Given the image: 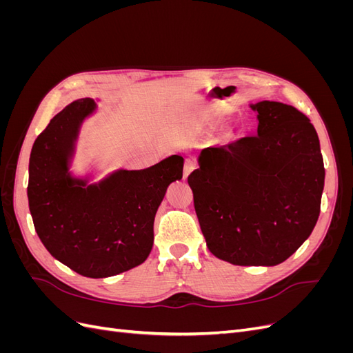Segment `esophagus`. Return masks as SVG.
<instances>
[{
    "label": "esophagus",
    "mask_w": 353,
    "mask_h": 353,
    "mask_svg": "<svg viewBox=\"0 0 353 353\" xmlns=\"http://www.w3.org/2000/svg\"><path fill=\"white\" fill-rule=\"evenodd\" d=\"M196 169V162L193 159H187L185 163H184V178L187 179L188 175L193 172V170Z\"/></svg>",
    "instance_id": "34e87169"
}]
</instances>
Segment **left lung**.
Wrapping results in <instances>:
<instances>
[{"label": "left lung", "mask_w": 353, "mask_h": 353, "mask_svg": "<svg viewBox=\"0 0 353 353\" xmlns=\"http://www.w3.org/2000/svg\"><path fill=\"white\" fill-rule=\"evenodd\" d=\"M249 108L258 113V135L203 148L188 184L212 254L234 265L274 266L311 236L325 170L305 114L268 100Z\"/></svg>", "instance_id": "8db88e82"}]
</instances>
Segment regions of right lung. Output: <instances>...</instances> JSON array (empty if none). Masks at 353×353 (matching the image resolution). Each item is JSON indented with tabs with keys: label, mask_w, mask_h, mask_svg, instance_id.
I'll list each match as a JSON object with an SVG mask.
<instances>
[{
	"label": "right lung",
	"mask_w": 353,
	"mask_h": 353,
	"mask_svg": "<svg viewBox=\"0 0 353 353\" xmlns=\"http://www.w3.org/2000/svg\"><path fill=\"white\" fill-rule=\"evenodd\" d=\"M97 103L82 99L52 117L29 159L28 200L38 237L63 265L90 279L113 276L143 263L154 240V216L169 184L183 178L172 154L145 169L100 174L72 169L85 121Z\"/></svg>",
	"instance_id": "1"
}]
</instances>
